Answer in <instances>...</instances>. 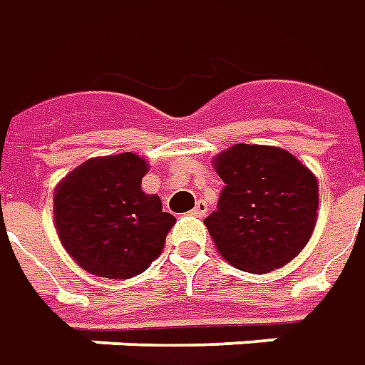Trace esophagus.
I'll list each match as a JSON object with an SVG mask.
<instances>
[{"mask_svg": "<svg viewBox=\"0 0 365 365\" xmlns=\"http://www.w3.org/2000/svg\"><path fill=\"white\" fill-rule=\"evenodd\" d=\"M207 211H209V205H207L205 200H197V207L192 209V215H195V217H205Z\"/></svg>", "mask_w": 365, "mask_h": 365, "instance_id": "esophagus-1", "label": "esophagus"}]
</instances>
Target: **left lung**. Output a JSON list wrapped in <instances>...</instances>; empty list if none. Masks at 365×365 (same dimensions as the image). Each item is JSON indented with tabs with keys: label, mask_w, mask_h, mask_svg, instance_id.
Here are the masks:
<instances>
[{
	"label": "left lung",
	"mask_w": 365,
	"mask_h": 365,
	"mask_svg": "<svg viewBox=\"0 0 365 365\" xmlns=\"http://www.w3.org/2000/svg\"><path fill=\"white\" fill-rule=\"evenodd\" d=\"M225 188L205 225L227 263L247 273L287 265L312 239L317 178L277 146L235 144L215 156Z\"/></svg>",
	"instance_id": "obj_1"
}]
</instances>
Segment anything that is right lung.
Returning a JSON list of instances; mask_svg holds the SVG:
<instances>
[{
	"mask_svg": "<svg viewBox=\"0 0 365 365\" xmlns=\"http://www.w3.org/2000/svg\"><path fill=\"white\" fill-rule=\"evenodd\" d=\"M146 173V160L134 153L96 156L56 187V231L84 271L130 279L163 253L177 219L140 188Z\"/></svg>",
	"mask_w": 365,
	"mask_h": 365,
	"instance_id": "right-lung-1",
	"label": "right lung"
}]
</instances>
